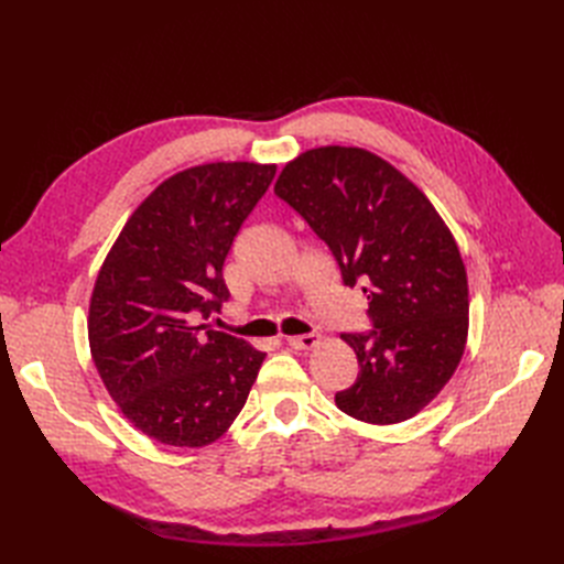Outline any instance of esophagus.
Segmentation results:
<instances>
[{
  "mask_svg": "<svg viewBox=\"0 0 564 564\" xmlns=\"http://www.w3.org/2000/svg\"><path fill=\"white\" fill-rule=\"evenodd\" d=\"M286 344L292 346L294 350H311L319 344V334H303V336H289Z\"/></svg>",
  "mask_w": 564,
  "mask_h": 564,
  "instance_id": "esophagus-1",
  "label": "esophagus"
}]
</instances>
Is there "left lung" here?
Wrapping results in <instances>:
<instances>
[{
    "label": "left lung",
    "instance_id": "1",
    "mask_svg": "<svg viewBox=\"0 0 564 564\" xmlns=\"http://www.w3.org/2000/svg\"><path fill=\"white\" fill-rule=\"evenodd\" d=\"M275 195L329 247L346 286L362 282L373 327L340 334L357 381L336 406L365 423L419 414L456 371L468 336V280L431 199L362 148L327 145L289 162Z\"/></svg>",
    "mask_w": 564,
    "mask_h": 564
}]
</instances>
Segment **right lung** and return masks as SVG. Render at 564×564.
Masks as SVG:
<instances>
[{"instance_id": "add662e5", "label": "right lung", "mask_w": 564, "mask_h": 564, "mask_svg": "<svg viewBox=\"0 0 564 564\" xmlns=\"http://www.w3.org/2000/svg\"><path fill=\"white\" fill-rule=\"evenodd\" d=\"M275 164L214 162L160 183L119 232L89 303V346L110 398L143 435L204 447L242 412L265 352L209 324L224 263Z\"/></svg>"}]
</instances>
